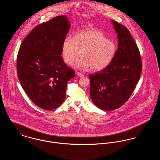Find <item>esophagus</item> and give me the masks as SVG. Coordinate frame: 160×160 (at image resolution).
<instances>
[{"label": "esophagus", "instance_id": "obj_1", "mask_svg": "<svg viewBox=\"0 0 160 160\" xmlns=\"http://www.w3.org/2000/svg\"><path fill=\"white\" fill-rule=\"evenodd\" d=\"M77 76H78L81 77H82L84 76L83 74H82V73H81V72H77L76 73Z\"/></svg>", "mask_w": 160, "mask_h": 160}]
</instances>
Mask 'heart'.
Returning <instances> with one entry per match:
<instances>
[{
  "mask_svg": "<svg viewBox=\"0 0 160 160\" xmlns=\"http://www.w3.org/2000/svg\"><path fill=\"white\" fill-rule=\"evenodd\" d=\"M116 47L114 42L106 38L101 31L87 29L77 32L74 38H65L62 48V55L64 62L84 70L91 68L94 71L105 68L114 57Z\"/></svg>",
  "mask_w": 160,
  "mask_h": 160,
  "instance_id": "b5f03b06",
  "label": "heart"
}]
</instances>
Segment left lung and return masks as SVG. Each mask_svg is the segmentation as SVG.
I'll return each instance as SVG.
<instances>
[{"label":"left lung","instance_id":"1","mask_svg":"<svg viewBox=\"0 0 160 160\" xmlns=\"http://www.w3.org/2000/svg\"><path fill=\"white\" fill-rule=\"evenodd\" d=\"M112 22L118 33V50L107 67L89 75L92 101L106 111L116 110L128 101L142 71L140 52L129 31L121 24Z\"/></svg>","mask_w":160,"mask_h":160}]
</instances>
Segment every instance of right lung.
<instances>
[{
	"label": "right lung",
	"instance_id": "obj_1",
	"mask_svg": "<svg viewBox=\"0 0 160 160\" xmlns=\"http://www.w3.org/2000/svg\"><path fill=\"white\" fill-rule=\"evenodd\" d=\"M71 24L58 16L34 28L24 39L17 59L20 83L37 106L56 109L65 99L67 83L75 76L61 56L63 42Z\"/></svg>",
	"mask_w": 160,
	"mask_h": 160
}]
</instances>
